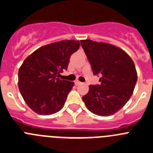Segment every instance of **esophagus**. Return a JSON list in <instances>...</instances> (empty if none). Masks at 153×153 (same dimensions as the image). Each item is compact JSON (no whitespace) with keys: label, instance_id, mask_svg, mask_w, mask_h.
<instances>
[{"label":"esophagus","instance_id":"34e87169","mask_svg":"<svg viewBox=\"0 0 153 153\" xmlns=\"http://www.w3.org/2000/svg\"><path fill=\"white\" fill-rule=\"evenodd\" d=\"M75 85H79V84H82V83L80 82L79 81H75Z\"/></svg>","mask_w":153,"mask_h":153}]
</instances>
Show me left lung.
I'll return each instance as SVG.
<instances>
[{
    "label": "left lung",
    "instance_id": "8db88e82",
    "mask_svg": "<svg viewBox=\"0 0 153 153\" xmlns=\"http://www.w3.org/2000/svg\"><path fill=\"white\" fill-rule=\"evenodd\" d=\"M81 45L94 75H101L98 85H89L82 99L88 109L100 116L113 115L126 104L136 84V69L121 48L104 42L81 40Z\"/></svg>",
    "mask_w": 153,
    "mask_h": 153
}]
</instances>
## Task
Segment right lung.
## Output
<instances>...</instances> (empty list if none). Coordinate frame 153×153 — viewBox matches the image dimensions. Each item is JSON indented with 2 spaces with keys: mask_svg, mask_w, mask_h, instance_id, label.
Instances as JSON below:
<instances>
[{
  "mask_svg": "<svg viewBox=\"0 0 153 153\" xmlns=\"http://www.w3.org/2000/svg\"><path fill=\"white\" fill-rule=\"evenodd\" d=\"M79 47L78 41L64 40L38 48L24 60L18 71V88L32 111L48 115L64 107L75 84L58 77Z\"/></svg>",
  "mask_w": 153,
  "mask_h": 153,
  "instance_id": "add662e5",
  "label": "right lung"
}]
</instances>
